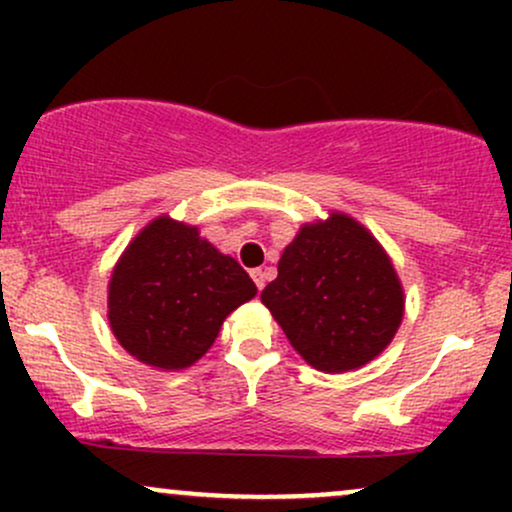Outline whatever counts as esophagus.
Wrapping results in <instances>:
<instances>
[{"mask_svg": "<svg viewBox=\"0 0 512 512\" xmlns=\"http://www.w3.org/2000/svg\"><path fill=\"white\" fill-rule=\"evenodd\" d=\"M250 276H252V281L257 284V289L262 291L264 284H267V272H264V269H252Z\"/></svg>", "mask_w": 512, "mask_h": 512, "instance_id": "obj_1", "label": "esophagus"}]
</instances>
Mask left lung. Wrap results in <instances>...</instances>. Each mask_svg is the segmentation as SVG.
<instances>
[{
	"label": "left lung",
	"instance_id": "obj_1",
	"mask_svg": "<svg viewBox=\"0 0 512 512\" xmlns=\"http://www.w3.org/2000/svg\"><path fill=\"white\" fill-rule=\"evenodd\" d=\"M262 303L310 366L344 373L373 361L402 322V286L361 223L332 214L303 226Z\"/></svg>",
	"mask_w": 512,
	"mask_h": 512
}]
</instances>
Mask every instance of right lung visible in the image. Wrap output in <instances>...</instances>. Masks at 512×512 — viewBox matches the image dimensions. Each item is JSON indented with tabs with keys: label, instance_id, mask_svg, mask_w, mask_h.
<instances>
[{
	"label": "right lung",
	"instance_id": "right-lung-1",
	"mask_svg": "<svg viewBox=\"0 0 512 512\" xmlns=\"http://www.w3.org/2000/svg\"><path fill=\"white\" fill-rule=\"evenodd\" d=\"M257 293L240 264L168 216L151 221L117 262L108 293L113 334L154 368L192 366L228 313Z\"/></svg>",
	"mask_w": 512,
	"mask_h": 512
}]
</instances>
